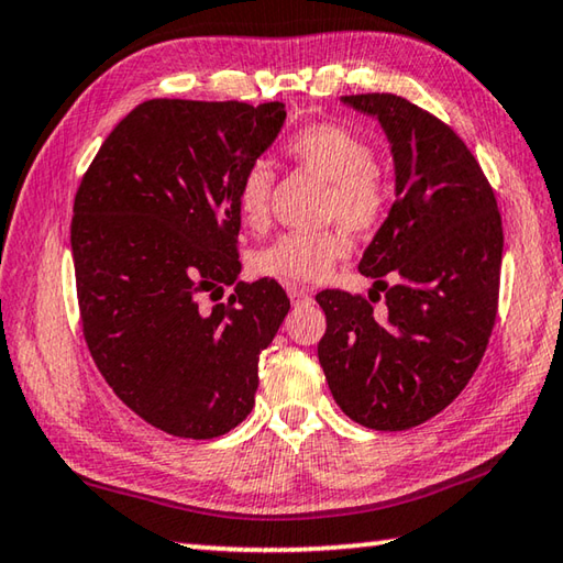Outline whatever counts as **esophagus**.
Returning <instances> with one entry per match:
<instances>
[{"label": "esophagus", "instance_id": "obj_1", "mask_svg": "<svg viewBox=\"0 0 563 563\" xmlns=\"http://www.w3.org/2000/svg\"><path fill=\"white\" fill-rule=\"evenodd\" d=\"M288 295H290L292 305H305V302H310V292L305 290V288H298V285H290V288H288Z\"/></svg>", "mask_w": 563, "mask_h": 563}]
</instances>
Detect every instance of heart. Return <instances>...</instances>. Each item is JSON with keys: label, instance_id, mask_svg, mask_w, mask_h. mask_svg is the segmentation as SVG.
I'll list each match as a JSON object with an SVG mask.
<instances>
[{"label": "heart", "instance_id": "1", "mask_svg": "<svg viewBox=\"0 0 563 563\" xmlns=\"http://www.w3.org/2000/svg\"><path fill=\"white\" fill-rule=\"evenodd\" d=\"M285 151L295 166L330 184L328 218H338L352 233H365L377 225L387 206V190L373 170L375 151L365 139L338 123H312L295 133ZM273 184V170L263 161L247 166L238 184V213L253 231H261L268 223ZM342 255L345 238L338 231H290L258 247L251 258V268L255 275L288 285L318 283Z\"/></svg>", "mask_w": 563, "mask_h": 563}]
</instances>
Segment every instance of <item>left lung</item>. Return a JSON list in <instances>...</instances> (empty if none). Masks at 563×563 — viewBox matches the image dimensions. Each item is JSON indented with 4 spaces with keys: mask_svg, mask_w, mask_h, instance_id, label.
I'll return each mask as SVG.
<instances>
[{
    "mask_svg": "<svg viewBox=\"0 0 563 563\" xmlns=\"http://www.w3.org/2000/svg\"><path fill=\"white\" fill-rule=\"evenodd\" d=\"M340 101L383 126L395 203L360 261L373 290L385 292V310L360 295L318 292L328 320L318 360L342 412L369 430L399 432L442 412L484 357L499 300L501 216L472 151L446 123L395 93Z\"/></svg>",
    "mask_w": 563,
    "mask_h": 563,
    "instance_id": "1",
    "label": "left lung"
}]
</instances>
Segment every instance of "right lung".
Here are the masks:
<instances>
[{"mask_svg": "<svg viewBox=\"0 0 563 563\" xmlns=\"http://www.w3.org/2000/svg\"><path fill=\"white\" fill-rule=\"evenodd\" d=\"M285 103L154 99L103 141L74 201L84 338L99 373L148 424L213 440L251 415L258 360L290 300L241 283L238 184L273 146ZM234 285L228 306L200 308Z\"/></svg>", "mask_w": 563, "mask_h": 563, "instance_id": "right-lung-1", "label": "right lung"}]
</instances>
